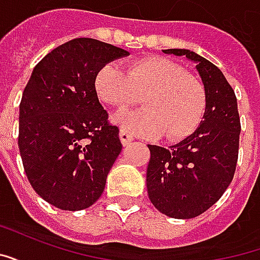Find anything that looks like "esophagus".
Returning a JSON list of instances; mask_svg holds the SVG:
<instances>
[{
  "instance_id": "esophagus-1",
  "label": "esophagus",
  "mask_w": 260,
  "mask_h": 260,
  "mask_svg": "<svg viewBox=\"0 0 260 260\" xmlns=\"http://www.w3.org/2000/svg\"><path fill=\"white\" fill-rule=\"evenodd\" d=\"M119 141H121V143L124 146H128V145H131V142L134 141V138H132L129 132H126L125 129H121L119 131Z\"/></svg>"
}]
</instances>
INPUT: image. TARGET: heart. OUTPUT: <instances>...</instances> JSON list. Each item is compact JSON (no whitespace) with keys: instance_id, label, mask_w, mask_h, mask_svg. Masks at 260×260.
<instances>
[{"instance_id":"b5f03b06","label":"heart","mask_w":260,"mask_h":260,"mask_svg":"<svg viewBox=\"0 0 260 260\" xmlns=\"http://www.w3.org/2000/svg\"><path fill=\"white\" fill-rule=\"evenodd\" d=\"M94 90L104 104L125 108L139 102L145 107L113 117L124 129L145 136L163 134L167 141H181L192 135L206 111L207 94L196 76L164 57L135 61L125 72L118 64L97 71Z\"/></svg>"}]
</instances>
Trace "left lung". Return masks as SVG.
Listing matches in <instances>:
<instances>
[{
	"instance_id": "1",
	"label": "left lung",
	"mask_w": 260,
	"mask_h": 260,
	"mask_svg": "<svg viewBox=\"0 0 260 260\" xmlns=\"http://www.w3.org/2000/svg\"><path fill=\"white\" fill-rule=\"evenodd\" d=\"M195 62L207 104L198 129L170 147L147 145L146 185L153 206L173 218H192L213 206L229 188L240 146L237 97L223 72L185 48L163 50Z\"/></svg>"
}]
</instances>
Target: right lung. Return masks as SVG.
<instances>
[{"instance_id":"obj_1","label":"right lung","mask_w":260,"mask_h":260,"mask_svg":"<svg viewBox=\"0 0 260 260\" xmlns=\"http://www.w3.org/2000/svg\"><path fill=\"white\" fill-rule=\"evenodd\" d=\"M128 51L94 39L61 44L35 67L19 106L20 157L33 189L61 210H82L102 196L121 153L94 78Z\"/></svg>"}]
</instances>
